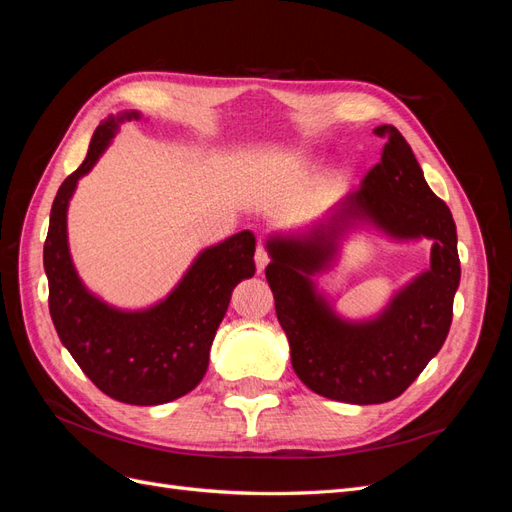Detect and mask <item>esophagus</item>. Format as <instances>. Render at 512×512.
I'll list each match as a JSON object with an SVG mask.
<instances>
[{
    "label": "esophagus",
    "instance_id": "obj_1",
    "mask_svg": "<svg viewBox=\"0 0 512 512\" xmlns=\"http://www.w3.org/2000/svg\"><path fill=\"white\" fill-rule=\"evenodd\" d=\"M267 265H269V252L262 245H258V250H256V269H258V273L265 271Z\"/></svg>",
    "mask_w": 512,
    "mask_h": 512
}]
</instances>
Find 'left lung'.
Returning a JSON list of instances; mask_svg holds the SVG:
<instances>
[{
	"label": "left lung",
	"instance_id": "1",
	"mask_svg": "<svg viewBox=\"0 0 512 512\" xmlns=\"http://www.w3.org/2000/svg\"><path fill=\"white\" fill-rule=\"evenodd\" d=\"M382 160L327 220L301 235L267 241L265 269L275 314L290 344L292 369L314 393L346 404H384L404 393L444 344L461 267L451 209L431 192L406 138L380 126ZM369 221L400 240L434 241L432 267L371 321L339 319L311 275L326 268L343 232Z\"/></svg>",
	"mask_w": 512,
	"mask_h": 512
}]
</instances>
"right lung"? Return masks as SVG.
Masks as SVG:
<instances>
[{
    "label": "right lung",
    "instance_id": "add662e5",
    "mask_svg": "<svg viewBox=\"0 0 512 512\" xmlns=\"http://www.w3.org/2000/svg\"><path fill=\"white\" fill-rule=\"evenodd\" d=\"M130 119L141 115L132 111L102 121L91 136L85 162L57 190L44 241V271L57 335L85 376L123 404L160 406L190 393L203 380L230 294L256 273V237L241 230L207 247L164 301L141 312H121L94 297L70 258L68 203L76 183L94 168L119 123Z\"/></svg>",
    "mask_w": 512,
    "mask_h": 512
}]
</instances>
